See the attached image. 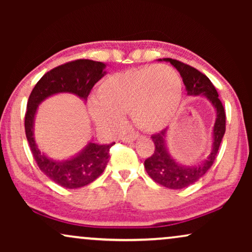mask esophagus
<instances>
[{"instance_id": "esophagus-1", "label": "esophagus", "mask_w": 252, "mask_h": 252, "mask_svg": "<svg viewBox=\"0 0 252 252\" xmlns=\"http://www.w3.org/2000/svg\"><path fill=\"white\" fill-rule=\"evenodd\" d=\"M139 136H140V134H135V133L128 134V135H126V136L123 137V142H125V143L133 142V141L136 140Z\"/></svg>"}]
</instances>
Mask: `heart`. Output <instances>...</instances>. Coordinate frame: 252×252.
Masks as SVG:
<instances>
[{"mask_svg":"<svg viewBox=\"0 0 252 252\" xmlns=\"http://www.w3.org/2000/svg\"><path fill=\"white\" fill-rule=\"evenodd\" d=\"M180 99L177 72L166 65H147L106 79L89 103V112L96 124L109 128L119 127L123 115L130 113L141 129L157 132L174 118Z\"/></svg>","mask_w":252,"mask_h":252,"instance_id":"heart-1","label":"heart"}]
</instances>
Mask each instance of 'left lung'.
<instances>
[{"label": "left lung", "mask_w": 252, "mask_h": 252, "mask_svg": "<svg viewBox=\"0 0 252 252\" xmlns=\"http://www.w3.org/2000/svg\"><path fill=\"white\" fill-rule=\"evenodd\" d=\"M164 61L170 62L180 72L188 95L202 94L206 96L217 110V118L215 127H213V148L208 159L201 165L188 167L175 163L166 149L167 128L161 129L159 133L151 135L155 144V151L149 158L144 160L147 173L154 181L164 187L182 189L199 180L215 163L218 156L220 143L226 130V113L222 103L219 99L217 89L205 74L180 61L172 60V58H164Z\"/></svg>", "instance_id": "1"}]
</instances>
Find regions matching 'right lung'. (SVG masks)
<instances>
[{
	"instance_id": "1",
	"label": "right lung",
	"mask_w": 252,
	"mask_h": 252,
	"mask_svg": "<svg viewBox=\"0 0 252 252\" xmlns=\"http://www.w3.org/2000/svg\"><path fill=\"white\" fill-rule=\"evenodd\" d=\"M105 64L91 60H77L62 64L47 72L37 81L27 101L25 133L37 166L48 178L67 189L80 188L96 180L103 173L110 157L111 144L88 143L78 156L56 161L40 153L33 137V123L37 105L57 93H73L85 101L94 85L105 72Z\"/></svg>"
}]
</instances>
